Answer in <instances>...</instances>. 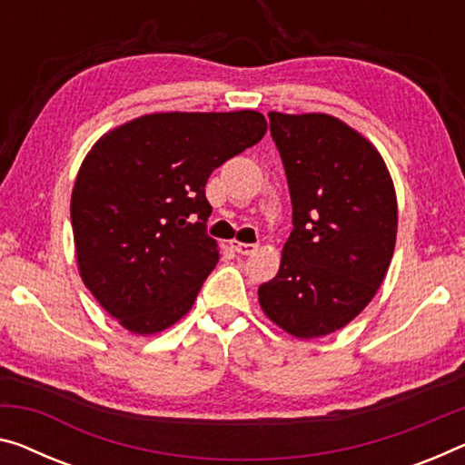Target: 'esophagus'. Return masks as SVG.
Masks as SVG:
<instances>
[{
	"label": "esophagus",
	"mask_w": 465,
	"mask_h": 465,
	"mask_svg": "<svg viewBox=\"0 0 465 465\" xmlns=\"http://www.w3.org/2000/svg\"><path fill=\"white\" fill-rule=\"evenodd\" d=\"M231 247L241 255H249L257 249V245H253V242H241V241H231Z\"/></svg>",
	"instance_id": "1"
}]
</instances>
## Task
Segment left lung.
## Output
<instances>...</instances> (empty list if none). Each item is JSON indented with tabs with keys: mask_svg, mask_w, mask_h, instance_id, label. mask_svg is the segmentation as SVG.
I'll return each mask as SVG.
<instances>
[{
	"mask_svg": "<svg viewBox=\"0 0 465 465\" xmlns=\"http://www.w3.org/2000/svg\"><path fill=\"white\" fill-rule=\"evenodd\" d=\"M287 173L292 231L278 274L257 295L297 339L347 326L376 295L397 239V197L382 155L328 114L270 112Z\"/></svg>",
	"mask_w": 465,
	"mask_h": 465,
	"instance_id": "left-lung-1",
	"label": "left lung"
}]
</instances>
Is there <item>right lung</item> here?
<instances>
[{
	"instance_id": "add662e5",
	"label": "right lung",
	"mask_w": 465,
	"mask_h": 465,
	"mask_svg": "<svg viewBox=\"0 0 465 465\" xmlns=\"http://www.w3.org/2000/svg\"><path fill=\"white\" fill-rule=\"evenodd\" d=\"M268 131L260 112L147 114L91 147L70 199L78 272L134 334L191 310L220 260L205 183Z\"/></svg>"
}]
</instances>
